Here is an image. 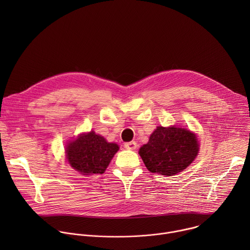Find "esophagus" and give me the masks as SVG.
I'll return each mask as SVG.
<instances>
[{
  "label": "esophagus",
  "mask_w": 250,
  "mask_h": 250,
  "mask_svg": "<svg viewBox=\"0 0 250 250\" xmlns=\"http://www.w3.org/2000/svg\"><path fill=\"white\" fill-rule=\"evenodd\" d=\"M125 147L128 150H134V149H136L137 145L135 141H130V142H126V144H125Z\"/></svg>",
  "instance_id": "esophagus-1"
}]
</instances>
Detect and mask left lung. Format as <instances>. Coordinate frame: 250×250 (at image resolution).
Masks as SVG:
<instances>
[{
    "label": "left lung",
    "mask_w": 250,
    "mask_h": 250,
    "mask_svg": "<svg viewBox=\"0 0 250 250\" xmlns=\"http://www.w3.org/2000/svg\"><path fill=\"white\" fill-rule=\"evenodd\" d=\"M199 149L198 137L189 129L157 126L138 153L151 173L173 176L195 160Z\"/></svg>",
    "instance_id": "8db88e82"
}]
</instances>
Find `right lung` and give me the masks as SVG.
I'll return each mask as SVG.
<instances>
[{"label": "right lung", "mask_w": 250, "mask_h": 250, "mask_svg": "<svg viewBox=\"0 0 250 250\" xmlns=\"http://www.w3.org/2000/svg\"><path fill=\"white\" fill-rule=\"evenodd\" d=\"M120 149L93 130L80 134L66 146V158L70 166L82 175L103 174Z\"/></svg>", "instance_id": "1"}]
</instances>
